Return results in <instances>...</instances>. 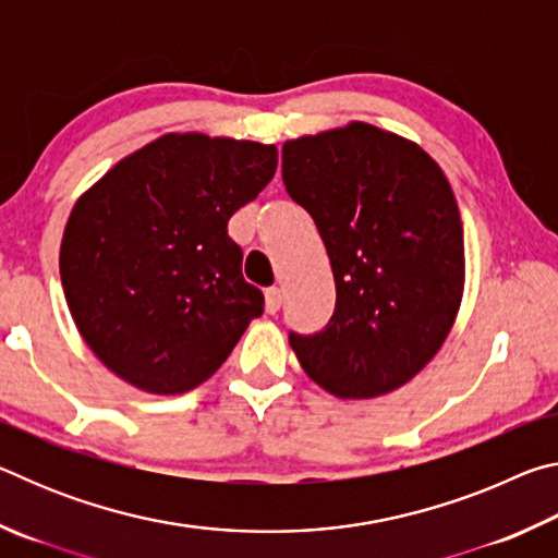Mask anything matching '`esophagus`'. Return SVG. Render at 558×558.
<instances>
[{
	"label": "esophagus",
	"mask_w": 558,
	"mask_h": 558,
	"mask_svg": "<svg viewBox=\"0 0 558 558\" xmlns=\"http://www.w3.org/2000/svg\"><path fill=\"white\" fill-rule=\"evenodd\" d=\"M282 305V290L280 288H268L266 290V310L270 315H276Z\"/></svg>",
	"instance_id": "esophagus-1"
}]
</instances>
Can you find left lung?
<instances>
[{
    "instance_id": "left-lung-1",
    "label": "left lung",
    "mask_w": 558,
    "mask_h": 558,
    "mask_svg": "<svg viewBox=\"0 0 558 558\" xmlns=\"http://www.w3.org/2000/svg\"><path fill=\"white\" fill-rule=\"evenodd\" d=\"M282 182L315 219L337 286L323 332H290L298 362L337 399L399 389L438 354L465 288L446 174L411 140L349 122L288 140Z\"/></svg>"
}]
</instances>
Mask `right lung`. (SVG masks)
Returning <instances> with one entry per match:
<instances>
[{"label":"right lung","instance_id":"right-lung-1","mask_svg":"<svg viewBox=\"0 0 558 558\" xmlns=\"http://www.w3.org/2000/svg\"><path fill=\"white\" fill-rule=\"evenodd\" d=\"M276 167V145L169 132L75 202L61 282L81 337L112 374L169 396L199 386L229 359L263 315L229 219Z\"/></svg>","mask_w":558,"mask_h":558}]
</instances>
